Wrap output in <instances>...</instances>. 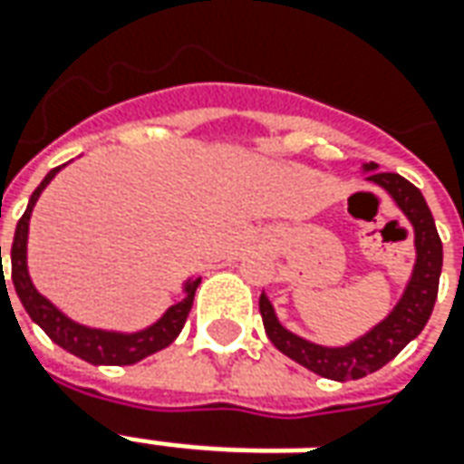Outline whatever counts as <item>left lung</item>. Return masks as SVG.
<instances>
[{
  "instance_id": "left-lung-1",
  "label": "left lung",
  "mask_w": 464,
  "mask_h": 464,
  "mask_svg": "<svg viewBox=\"0 0 464 464\" xmlns=\"http://www.w3.org/2000/svg\"><path fill=\"white\" fill-rule=\"evenodd\" d=\"M365 169H376V165H365ZM368 179H373L383 190H389V195L404 210L417 233V266L396 310L378 327H373L365 338L355 340L348 348H323L285 330L276 320L269 299L264 295L258 299L264 330L274 345L292 361L310 368L312 373L333 378V381H355V378L368 376L404 351L430 320L434 302H437L440 274H442V241L431 218L430 206L419 188H414L409 179L396 172H376Z\"/></svg>"
}]
</instances>
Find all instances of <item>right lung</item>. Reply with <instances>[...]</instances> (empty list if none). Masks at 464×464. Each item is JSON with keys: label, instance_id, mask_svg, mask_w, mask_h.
Instances as JSON below:
<instances>
[{"label": "right lung", "instance_id": "1", "mask_svg": "<svg viewBox=\"0 0 464 464\" xmlns=\"http://www.w3.org/2000/svg\"><path fill=\"white\" fill-rule=\"evenodd\" d=\"M60 167L50 169L47 178L37 185V190L30 198V206L24 210V216L17 223V231H14V244H12V282L17 289V297H20L22 307L27 310V314L33 317L34 323L40 324L47 333V338L53 343H58L60 348H65L68 353H73L78 358H83L88 363L96 365H131L152 355V353L167 348L172 340L178 338L182 324L188 320L192 307V299H195V289L200 285V279H192L188 282V297L172 304L167 314L157 324H152L150 330L137 333V335H116V333H101V330H91L83 324L71 323L65 314H60L45 297L37 295V289L30 282V274H27V261H24V251H27V226H30V213H33L34 203L40 198V192L45 190V185L50 179L55 178ZM2 256V246H0ZM2 272V266H0ZM5 276V274H2ZM7 285V282H5Z\"/></svg>", "mask_w": 464, "mask_h": 464}]
</instances>
